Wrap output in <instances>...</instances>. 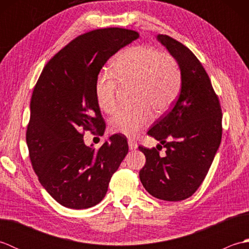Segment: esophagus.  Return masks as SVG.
I'll list each match as a JSON object with an SVG mask.
<instances>
[{
    "label": "esophagus",
    "mask_w": 249,
    "mask_h": 249,
    "mask_svg": "<svg viewBox=\"0 0 249 249\" xmlns=\"http://www.w3.org/2000/svg\"><path fill=\"white\" fill-rule=\"evenodd\" d=\"M128 145H129V150H136L138 147V144L137 142H135L134 140H128Z\"/></svg>",
    "instance_id": "1"
}]
</instances>
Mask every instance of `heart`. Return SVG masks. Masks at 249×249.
Wrapping results in <instances>:
<instances>
[{
  "label": "heart",
  "instance_id": "obj_1",
  "mask_svg": "<svg viewBox=\"0 0 249 249\" xmlns=\"http://www.w3.org/2000/svg\"><path fill=\"white\" fill-rule=\"evenodd\" d=\"M113 75L121 86H136L134 102L137 105L120 109L110 120L111 130L127 137L136 136L150 123V107L156 113L165 112L181 88L177 61L147 46L130 47L122 52L114 61ZM115 79L110 72H102L95 81L96 103L107 113L112 112L116 106L118 83Z\"/></svg>",
  "mask_w": 249,
  "mask_h": 249
}]
</instances>
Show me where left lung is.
<instances>
[{
	"mask_svg": "<svg viewBox=\"0 0 249 249\" xmlns=\"http://www.w3.org/2000/svg\"><path fill=\"white\" fill-rule=\"evenodd\" d=\"M156 39L178 63L181 91L173 107L147 131L166 147V154L139 146L146 158L139 178L153 197L181 201L199 188L212 165L221 141V109L193 52L167 35L158 34Z\"/></svg>",
	"mask_w": 249,
	"mask_h": 249,
	"instance_id": "left-lung-1",
	"label": "left lung"
}]
</instances>
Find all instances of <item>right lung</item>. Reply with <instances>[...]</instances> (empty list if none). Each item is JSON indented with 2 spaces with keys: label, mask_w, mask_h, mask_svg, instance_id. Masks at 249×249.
Here are the masks:
<instances>
[{
  "label": "right lung",
  "mask_w": 249,
  "mask_h": 249,
  "mask_svg": "<svg viewBox=\"0 0 249 249\" xmlns=\"http://www.w3.org/2000/svg\"><path fill=\"white\" fill-rule=\"evenodd\" d=\"M139 37L118 28L80 35L47 63L34 88L26 130L31 162L43 187L65 208L99 203L128 153L122 135H112L95 150L84 144L81 130L104 124L94 92L100 70Z\"/></svg>",
  "instance_id": "1"
}]
</instances>
